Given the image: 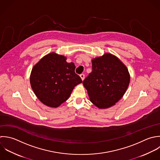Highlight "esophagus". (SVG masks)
Listing matches in <instances>:
<instances>
[{"label": "esophagus", "mask_w": 160, "mask_h": 160, "mask_svg": "<svg viewBox=\"0 0 160 160\" xmlns=\"http://www.w3.org/2000/svg\"><path fill=\"white\" fill-rule=\"evenodd\" d=\"M80 78H82V81H83V80H84V78H85V75H84L83 73L81 74V75H80Z\"/></svg>", "instance_id": "esophagus-1"}]
</instances>
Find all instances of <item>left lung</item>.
Masks as SVG:
<instances>
[{"mask_svg":"<svg viewBox=\"0 0 160 160\" xmlns=\"http://www.w3.org/2000/svg\"><path fill=\"white\" fill-rule=\"evenodd\" d=\"M92 72L83 80V86L93 105L100 109L110 108L123 97L128 87V70L110 53L92 59Z\"/></svg>","mask_w":160,"mask_h":160,"instance_id":"8db88e82","label":"left lung"}]
</instances>
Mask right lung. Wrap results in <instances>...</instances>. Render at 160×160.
<instances>
[{
    "label": "right lung",
    "instance_id": "1",
    "mask_svg": "<svg viewBox=\"0 0 160 160\" xmlns=\"http://www.w3.org/2000/svg\"><path fill=\"white\" fill-rule=\"evenodd\" d=\"M66 60V57L51 52L32 68L31 87L38 99L47 107H59L68 99L74 87L82 82L75 73L74 63Z\"/></svg>",
    "mask_w": 160,
    "mask_h": 160
}]
</instances>
